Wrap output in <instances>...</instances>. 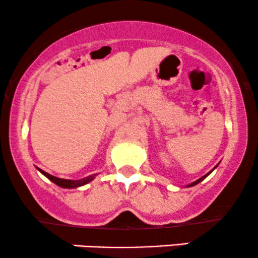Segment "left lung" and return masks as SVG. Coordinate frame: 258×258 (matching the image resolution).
I'll return each mask as SVG.
<instances>
[{
    "label": "left lung",
    "mask_w": 258,
    "mask_h": 258,
    "mask_svg": "<svg viewBox=\"0 0 258 258\" xmlns=\"http://www.w3.org/2000/svg\"><path fill=\"white\" fill-rule=\"evenodd\" d=\"M209 173H210V172H209ZM209 173H207V174H206V176L201 177V178H200V179L195 180V182H194V183H191V184H189V186H193V185H195V184H198V183H200V182H201V180H203L204 178H206V177H207V176H209Z\"/></svg>",
    "instance_id": "8db88e82"
}]
</instances>
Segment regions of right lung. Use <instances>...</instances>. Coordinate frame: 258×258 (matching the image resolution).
I'll use <instances>...</instances> for the list:
<instances>
[{
	"label": "right lung",
	"instance_id": "add662e5",
	"mask_svg": "<svg viewBox=\"0 0 258 258\" xmlns=\"http://www.w3.org/2000/svg\"><path fill=\"white\" fill-rule=\"evenodd\" d=\"M38 171H40L42 174H44V176H46L49 180H52L53 183H55L57 185L61 186V188H78V186L84 185V184H86V183L91 182V180L94 178L93 176H88V177H85V178H81L79 180H70V179L58 178V177H54V176H52V174H49V173L44 172V171H42V170H40V168H38Z\"/></svg>",
	"mask_w": 258,
	"mask_h": 258
}]
</instances>
